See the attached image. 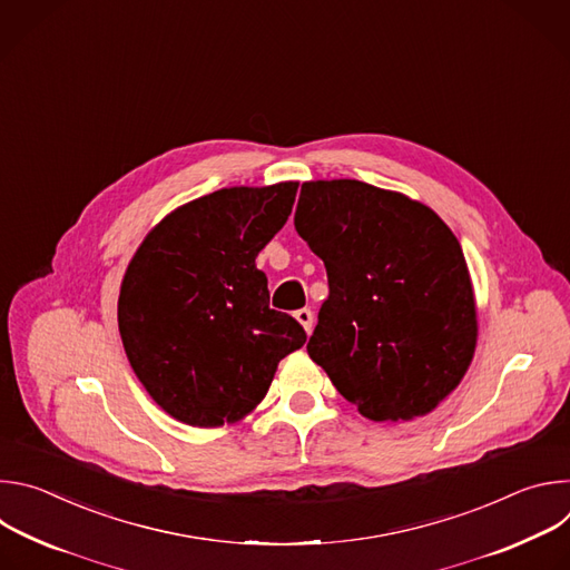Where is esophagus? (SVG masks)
<instances>
[{"label": "esophagus", "mask_w": 570, "mask_h": 570, "mask_svg": "<svg viewBox=\"0 0 570 570\" xmlns=\"http://www.w3.org/2000/svg\"><path fill=\"white\" fill-rule=\"evenodd\" d=\"M295 317H297V322L302 324V327L306 330V334H311V330H313V311L311 308H299V311H295Z\"/></svg>", "instance_id": "obj_1"}]
</instances>
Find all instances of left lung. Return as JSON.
I'll return each instance as SVG.
<instances>
[{
	"mask_svg": "<svg viewBox=\"0 0 570 570\" xmlns=\"http://www.w3.org/2000/svg\"><path fill=\"white\" fill-rule=\"evenodd\" d=\"M295 229L330 282L308 356L367 420L431 413L478 336L455 234L426 205L358 180L304 183Z\"/></svg>",
	"mask_w": 570,
	"mask_h": 570,
	"instance_id": "1",
	"label": "left lung"
}]
</instances>
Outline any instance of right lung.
<instances>
[{"label": "right lung", "mask_w": 570, "mask_h": 570, "mask_svg": "<svg viewBox=\"0 0 570 570\" xmlns=\"http://www.w3.org/2000/svg\"><path fill=\"white\" fill-rule=\"evenodd\" d=\"M297 183L232 187L183 205L135 253L119 293L126 356L159 409L212 429L248 415L277 363L306 343L271 308L255 259L284 227Z\"/></svg>", "instance_id": "right-lung-1"}]
</instances>
